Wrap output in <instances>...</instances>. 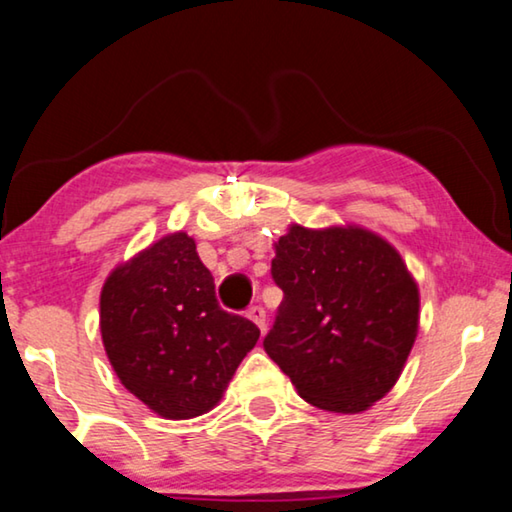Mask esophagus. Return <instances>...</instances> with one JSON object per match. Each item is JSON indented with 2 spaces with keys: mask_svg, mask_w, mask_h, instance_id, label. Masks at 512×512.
Wrapping results in <instances>:
<instances>
[{
  "mask_svg": "<svg viewBox=\"0 0 512 512\" xmlns=\"http://www.w3.org/2000/svg\"><path fill=\"white\" fill-rule=\"evenodd\" d=\"M250 320H253V323L262 329H266V311H264V307H259V305H255V307H250L248 309V314H246Z\"/></svg>",
  "mask_w": 512,
  "mask_h": 512,
  "instance_id": "1",
  "label": "esophagus"
}]
</instances>
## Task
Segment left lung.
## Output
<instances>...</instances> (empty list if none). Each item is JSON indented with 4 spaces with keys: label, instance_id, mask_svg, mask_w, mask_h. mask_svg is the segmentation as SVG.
I'll return each instance as SVG.
<instances>
[{
    "label": "left lung",
    "instance_id": "1",
    "mask_svg": "<svg viewBox=\"0 0 512 512\" xmlns=\"http://www.w3.org/2000/svg\"><path fill=\"white\" fill-rule=\"evenodd\" d=\"M271 275L284 300L264 350L302 400L359 413L391 391L418 336L420 296L386 239L357 225H291Z\"/></svg>",
    "mask_w": 512,
    "mask_h": 512
}]
</instances>
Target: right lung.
<instances>
[{
	"label": "right lung",
	"instance_id": "obj_1",
	"mask_svg": "<svg viewBox=\"0 0 512 512\" xmlns=\"http://www.w3.org/2000/svg\"><path fill=\"white\" fill-rule=\"evenodd\" d=\"M101 339L137 400L162 418L187 420L214 409L259 329L219 307L194 239L173 232L108 275Z\"/></svg>",
	"mask_w": 512,
	"mask_h": 512
}]
</instances>
